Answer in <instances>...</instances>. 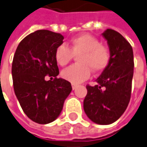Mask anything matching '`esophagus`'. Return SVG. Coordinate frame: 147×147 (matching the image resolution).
Wrapping results in <instances>:
<instances>
[{
  "mask_svg": "<svg viewBox=\"0 0 147 147\" xmlns=\"http://www.w3.org/2000/svg\"><path fill=\"white\" fill-rule=\"evenodd\" d=\"M77 86H78L75 85V84H72V89L75 90L76 88H77Z\"/></svg>",
  "mask_w": 147,
  "mask_h": 147,
  "instance_id": "obj_1",
  "label": "esophagus"
}]
</instances>
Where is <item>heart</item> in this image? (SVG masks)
Masks as SVG:
<instances>
[{"label": "heart", "instance_id": "1", "mask_svg": "<svg viewBox=\"0 0 147 147\" xmlns=\"http://www.w3.org/2000/svg\"><path fill=\"white\" fill-rule=\"evenodd\" d=\"M74 56L78 57L76 64L63 70L61 76L73 84H78L90 76V69L94 73L104 70L111 60V53L107 47L93 35L81 34L71 39L69 48L65 44L58 46L55 52V59L58 64L65 66L71 61Z\"/></svg>", "mask_w": 147, "mask_h": 147}]
</instances>
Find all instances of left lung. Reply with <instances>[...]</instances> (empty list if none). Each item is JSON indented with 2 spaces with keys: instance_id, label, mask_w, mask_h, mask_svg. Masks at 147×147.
I'll return each instance as SVG.
<instances>
[{
  "instance_id": "obj_1",
  "label": "left lung",
  "mask_w": 147,
  "mask_h": 147,
  "mask_svg": "<svg viewBox=\"0 0 147 147\" xmlns=\"http://www.w3.org/2000/svg\"><path fill=\"white\" fill-rule=\"evenodd\" d=\"M102 34L108 42L111 60L96 79L97 84L86 86L83 108L93 122L110 125L121 117L130 100L134 53L130 44L119 32L107 29Z\"/></svg>"
}]
</instances>
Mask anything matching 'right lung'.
<instances>
[{
    "label": "right lung",
    "mask_w": 147,
    "mask_h": 147,
    "mask_svg": "<svg viewBox=\"0 0 147 147\" xmlns=\"http://www.w3.org/2000/svg\"><path fill=\"white\" fill-rule=\"evenodd\" d=\"M63 39L59 33L36 30L21 41L13 56L12 77L17 99L26 115L38 124L54 121L72 90L69 82L57 78L55 52ZM47 75L54 79L46 81Z\"/></svg>",
    "instance_id": "obj_1"
}]
</instances>
